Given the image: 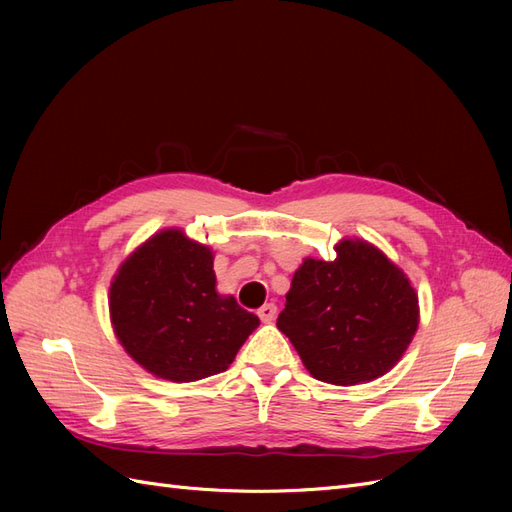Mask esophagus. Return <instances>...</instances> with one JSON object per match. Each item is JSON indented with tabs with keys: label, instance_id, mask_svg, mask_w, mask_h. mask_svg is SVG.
<instances>
[{
	"label": "esophagus",
	"instance_id": "1",
	"mask_svg": "<svg viewBox=\"0 0 512 512\" xmlns=\"http://www.w3.org/2000/svg\"><path fill=\"white\" fill-rule=\"evenodd\" d=\"M258 316L262 322H273L275 316H277V307L275 303H265L260 309H258Z\"/></svg>",
	"mask_w": 512,
	"mask_h": 512
}]
</instances>
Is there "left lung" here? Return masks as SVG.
Segmentation results:
<instances>
[{
	"label": "left lung",
	"instance_id": "1",
	"mask_svg": "<svg viewBox=\"0 0 512 512\" xmlns=\"http://www.w3.org/2000/svg\"><path fill=\"white\" fill-rule=\"evenodd\" d=\"M280 329L316 380L354 386L391 371L418 329V297L395 262L363 239L294 271Z\"/></svg>",
	"mask_w": 512,
	"mask_h": 512
}]
</instances>
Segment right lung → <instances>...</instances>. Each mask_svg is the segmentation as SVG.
<instances>
[{"label": "right lung", "mask_w": 512, "mask_h": 512, "mask_svg": "<svg viewBox=\"0 0 512 512\" xmlns=\"http://www.w3.org/2000/svg\"><path fill=\"white\" fill-rule=\"evenodd\" d=\"M108 309L123 350L170 382L226 371L260 324L232 294L215 290L213 252L179 228L156 232L121 262Z\"/></svg>", "instance_id": "obj_1"}]
</instances>
